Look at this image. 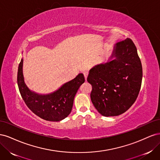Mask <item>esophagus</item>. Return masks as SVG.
<instances>
[{"label": "esophagus", "instance_id": "obj_1", "mask_svg": "<svg viewBox=\"0 0 160 160\" xmlns=\"http://www.w3.org/2000/svg\"><path fill=\"white\" fill-rule=\"evenodd\" d=\"M88 74H89L88 71H85V72H83V75H84V77H85V80H87V78H88Z\"/></svg>", "mask_w": 160, "mask_h": 160}]
</instances>
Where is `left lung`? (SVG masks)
<instances>
[{
    "mask_svg": "<svg viewBox=\"0 0 160 160\" xmlns=\"http://www.w3.org/2000/svg\"><path fill=\"white\" fill-rule=\"evenodd\" d=\"M142 65L131 38L118 42L109 60L90 69L91 99L105 117L125 112L136 100L142 81Z\"/></svg>",
    "mask_w": 160,
    "mask_h": 160,
    "instance_id": "8db88e82",
    "label": "left lung"
}]
</instances>
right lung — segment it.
<instances>
[{
  "mask_svg": "<svg viewBox=\"0 0 160 160\" xmlns=\"http://www.w3.org/2000/svg\"><path fill=\"white\" fill-rule=\"evenodd\" d=\"M23 60L18 65L17 83L25 103L38 117L49 122H59L68 116L72 110L73 100L79 87L85 82L83 73L67 82L59 89L48 95H38L30 91L24 81Z\"/></svg>",
  "mask_w": 160,
  "mask_h": 160,
  "instance_id": "1",
  "label": "right lung"
}]
</instances>
